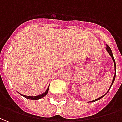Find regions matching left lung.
I'll use <instances>...</instances> for the list:
<instances>
[{
	"label": "left lung",
	"instance_id": "obj_1",
	"mask_svg": "<svg viewBox=\"0 0 122 122\" xmlns=\"http://www.w3.org/2000/svg\"><path fill=\"white\" fill-rule=\"evenodd\" d=\"M106 50H107V52H108V54H110V56L112 57V60H113V61H114V70H115V73H114V78H113V80H112V84H111L110 86V88H109V90H107V92L104 95H103V96H102L100 98H97V99H96V100H92V101H90V102H96L97 101V100H100L101 98H102L105 95L107 94V92H108V91L110 90V89L111 86H112V84H113V83H114V80H115V78H116V62H115V60H114V56H113V54H112V50H111V48H110V46H108V45H107L106 44Z\"/></svg>",
	"mask_w": 122,
	"mask_h": 122
}]
</instances>
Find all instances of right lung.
<instances>
[{
  "label": "right lung",
  "mask_w": 122,
  "mask_h": 122,
  "mask_svg": "<svg viewBox=\"0 0 122 122\" xmlns=\"http://www.w3.org/2000/svg\"><path fill=\"white\" fill-rule=\"evenodd\" d=\"M48 90H49V87L47 88L46 90L44 92V93H42V94H41L40 95H38V96H25V95L21 94L19 92H18V93L20 94L21 96H24V98H27V99H30V100H39V99H41V98H44L45 96H46L47 94H48Z\"/></svg>",
  "instance_id": "obj_1"
}]
</instances>
